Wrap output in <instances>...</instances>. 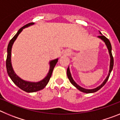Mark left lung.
Segmentation results:
<instances>
[{"instance_id": "1", "label": "left lung", "mask_w": 120, "mask_h": 120, "mask_svg": "<svg viewBox=\"0 0 120 120\" xmlns=\"http://www.w3.org/2000/svg\"><path fill=\"white\" fill-rule=\"evenodd\" d=\"M100 32V35L98 36V38H99L100 39H101L102 41H104V43H105L106 45L107 46V48H108V51H109V53L110 55V58H111V60H110V66H109V73H108V76L106 77V78L105 79V80H104L103 82L101 83V85L98 86H97V88H94V89H91V90H88V89H85V88H83L81 87L79 85H77V83H76L75 82V80H73V77H72L71 75V73H70V68H69V67H68L67 68V77L69 79L70 82L71 84L73 85H74L77 90H79V91H80L83 92V93H95V92L97 91L98 90H100V88L103 86L105 83H106V82L108 81V79H109V77L110 76V74H111V71L112 70V68H113V66H114V58H113V56H112V46H111V43H110L109 40H108L107 38L106 37H105L104 35H103L101 34V33Z\"/></svg>"}]
</instances>
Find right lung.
Here are the masks:
<instances>
[{
    "label": "right lung",
    "mask_w": 120,
    "mask_h": 120,
    "mask_svg": "<svg viewBox=\"0 0 120 120\" xmlns=\"http://www.w3.org/2000/svg\"><path fill=\"white\" fill-rule=\"evenodd\" d=\"M33 24H34V23H29L28 24H26V25H24V26H23L22 28H20L18 30L17 33L10 40L9 44H8V48H7V58H6V70H7V73H8L11 79L12 80V82L15 84L18 87L20 88L21 90H23L24 91L27 92V93H34V92L38 91L43 90L44 88H45V86L47 85L50 79L54 67H55L58 61V59L57 58V59L50 61V69L49 71L48 74L47 75L46 77L44 78L43 80L37 82H32L24 80L21 79L20 77H19L15 74L13 68H12V64H11V49H12V45H13L14 41H15L19 35L23 30V29L25 28V27H29V26H31V25H33Z\"/></svg>",
    "instance_id": "right-lung-1"
}]
</instances>
